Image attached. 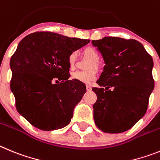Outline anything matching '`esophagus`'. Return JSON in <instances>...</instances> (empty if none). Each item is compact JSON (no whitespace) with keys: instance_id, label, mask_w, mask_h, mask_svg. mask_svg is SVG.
Here are the masks:
<instances>
[{"instance_id":"obj_1","label":"esophagus","mask_w":160,"mask_h":160,"mask_svg":"<svg viewBox=\"0 0 160 160\" xmlns=\"http://www.w3.org/2000/svg\"><path fill=\"white\" fill-rule=\"evenodd\" d=\"M86 89H87L88 92H89V91L92 90V86H91V85H87V86H86Z\"/></svg>"}]
</instances>
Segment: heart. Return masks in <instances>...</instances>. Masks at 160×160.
Instances as JSON below:
<instances>
[{
  "label": "heart",
  "instance_id": "1",
  "mask_svg": "<svg viewBox=\"0 0 160 160\" xmlns=\"http://www.w3.org/2000/svg\"><path fill=\"white\" fill-rule=\"evenodd\" d=\"M83 56H85L86 57L92 60V61L88 63L87 66L88 71H77L75 72L72 74V80H78V81L82 82L84 83H90L96 80V72L94 69H91V68H96L98 69L99 68V63L98 60L100 58V55L99 52L96 48H92V47H86L83 49ZM76 58H77V55L76 52H72L68 57V65H69L70 68H73L76 64Z\"/></svg>",
  "mask_w": 160,
  "mask_h": 160
}]
</instances>
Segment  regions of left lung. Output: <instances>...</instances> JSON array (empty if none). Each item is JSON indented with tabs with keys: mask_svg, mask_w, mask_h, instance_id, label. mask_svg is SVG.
Returning a JSON list of instances; mask_svg holds the SVG:
<instances>
[{
	"mask_svg": "<svg viewBox=\"0 0 160 160\" xmlns=\"http://www.w3.org/2000/svg\"><path fill=\"white\" fill-rule=\"evenodd\" d=\"M92 43L105 63L96 81L101 88H92L95 123L107 133L126 132L147 112L155 86L153 60L136 40L106 37Z\"/></svg>",
	"mask_w": 160,
	"mask_h": 160,
	"instance_id": "1",
	"label": "left lung"
}]
</instances>
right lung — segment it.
<instances>
[{
  "instance_id": "right-lung-1",
  "label": "right lung",
  "mask_w": 160,
  "mask_h": 160,
  "mask_svg": "<svg viewBox=\"0 0 160 160\" xmlns=\"http://www.w3.org/2000/svg\"><path fill=\"white\" fill-rule=\"evenodd\" d=\"M90 42L51 32L23 38L10 60V88L17 112L37 128L53 131L71 122L86 86L70 77L68 59Z\"/></svg>"
}]
</instances>
